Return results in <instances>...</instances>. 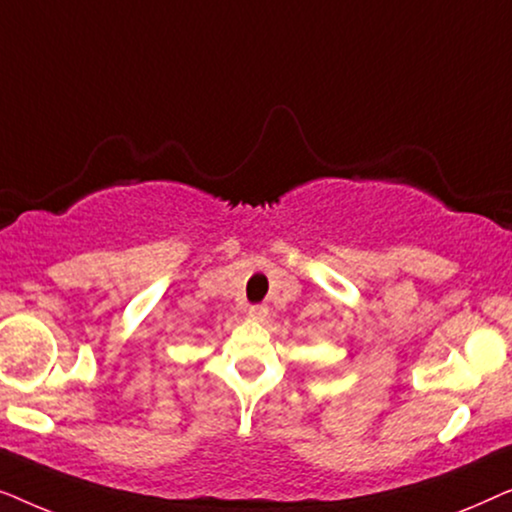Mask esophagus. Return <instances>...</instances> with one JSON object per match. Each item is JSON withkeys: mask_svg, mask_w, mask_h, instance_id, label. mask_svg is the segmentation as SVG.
<instances>
[{"mask_svg": "<svg viewBox=\"0 0 512 512\" xmlns=\"http://www.w3.org/2000/svg\"><path fill=\"white\" fill-rule=\"evenodd\" d=\"M249 317L256 319V321H263L268 317V305H251L249 307Z\"/></svg>", "mask_w": 512, "mask_h": 512, "instance_id": "34e87169", "label": "esophagus"}]
</instances>
